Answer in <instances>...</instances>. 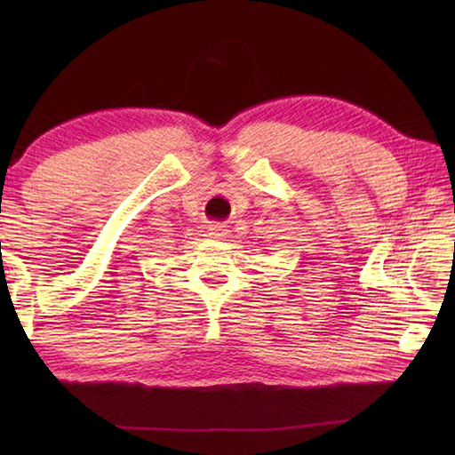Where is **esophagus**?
I'll return each mask as SVG.
<instances>
[{"label":"esophagus","mask_w":455,"mask_h":455,"mask_svg":"<svg viewBox=\"0 0 455 455\" xmlns=\"http://www.w3.org/2000/svg\"><path fill=\"white\" fill-rule=\"evenodd\" d=\"M209 236L211 238H225L227 236V227L220 225V222H215V225L209 227Z\"/></svg>","instance_id":"34e87169"}]
</instances>
